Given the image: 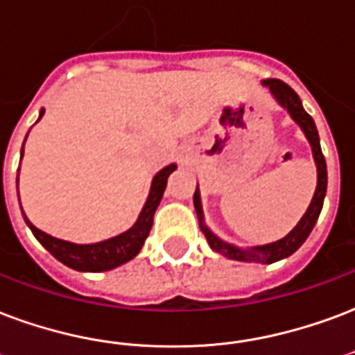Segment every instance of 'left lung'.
I'll return each instance as SVG.
<instances>
[{
  "label": "left lung",
  "instance_id": "left-lung-1",
  "mask_svg": "<svg viewBox=\"0 0 355 355\" xmlns=\"http://www.w3.org/2000/svg\"><path fill=\"white\" fill-rule=\"evenodd\" d=\"M263 86L269 87L271 95L277 98V103L286 108L290 114V117L294 119L295 123L300 125L301 130L305 132L311 148H313V157L314 162H316V172H318V183H316V191H314V196L311 200V206L305 211V215L301 217V220L295 225V228L290 232L288 236H284L282 239L275 241V243L268 245H258V247H249V249H241V247H236V245L226 243L225 239L217 238L206 225H204V211H202V202H200V191L196 187L194 191V209H196V215H198L200 228L206 236L207 243L215 252L223 254V257L230 258V260H239V262H257V263H273L279 262L282 258L294 254L295 250L300 249L301 245L305 243V239L309 238V234L313 232L314 225L320 217V211H322V206H324V198H326L327 191V168H326V159H324V153H322V148H320V138L318 130H316V125H314V119L309 116L303 105H301L300 95L288 86L284 84L282 80H263Z\"/></svg>",
  "mask_w": 355,
  "mask_h": 355
}]
</instances>
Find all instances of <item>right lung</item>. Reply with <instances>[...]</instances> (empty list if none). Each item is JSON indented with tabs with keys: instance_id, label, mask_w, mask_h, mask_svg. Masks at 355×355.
<instances>
[{
	"instance_id": "right-lung-1",
	"label": "right lung",
	"mask_w": 355,
	"mask_h": 355,
	"mask_svg": "<svg viewBox=\"0 0 355 355\" xmlns=\"http://www.w3.org/2000/svg\"><path fill=\"white\" fill-rule=\"evenodd\" d=\"M42 114H44V110H41L39 119L42 117ZM39 119H37V121H39ZM24 142H26V140H24ZM175 168H178L175 164H168L166 168H162L161 172L153 178V181H151V191H149L146 206H144V209L140 211L138 220L135 223V226H130L129 230L123 232V234H119L116 238L87 245L71 243V241L54 238V236H50L46 232L39 230V228L31 225L29 218L24 215L26 225L31 228L33 236L39 239V243H41L52 257H55L60 262L69 266V268L76 269V271H108V269H114L117 268V266H121V263L132 260V258L140 252L144 241H146V238L149 236L151 225H153V215H155V209L159 207V204H161L162 194H164V189H166L168 178H170V174L174 172ZM16 183H18V180H16Z\"/></svg>"
}]
</instances>
